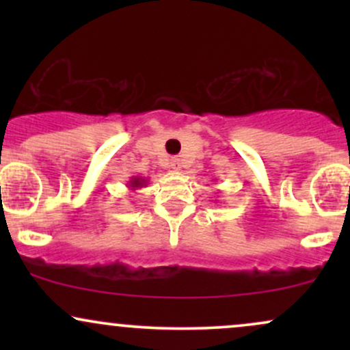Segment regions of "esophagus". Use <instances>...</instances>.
<instances>
[{
    "label": "esophagus",
    "mask_w": 350,
    "mask_h": 350,
    "mask_svg": "<svg viewBox=\"0 0 350 350\" xmlns=\"http://www.w3.org/2000/svg\"><path fill=\"white\" fill-rule=\"evenodd\" d=\"M171 167H172V170H174V171H179V170H180V161H179L178 158L172 159V161H171Z\"/></svg>",
    "instance_id": "esophagus-1"
}]
</instances>
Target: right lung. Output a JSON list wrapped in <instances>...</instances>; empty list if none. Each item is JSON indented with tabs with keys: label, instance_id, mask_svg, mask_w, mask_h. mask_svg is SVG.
<instances>
[{
	"label": "right lung",
	"instance_id": "obj_1",
	"mask_svg": "<svg viewBox=\"0 0 350 350\" xmlns=\"http://www.w3.org/2000/svg\"><path fill=\"white\" fill-rule=\"evenodd\" d=\"M146 184H148V179L143 178V176H131L130 180L126 183V187L130 189V191H135V189L146 186Z\"/></svg>",
	"mask_w": 350,
	"mask_h": 350
}]
</instances>
